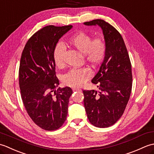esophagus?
<instances>
[{
  "label": "esophagus",
  "mask_w": 154,
  "mask_h": 154,
  "mask_svg": "<svg viewBox=\"0 0 154 154\" xmlns=\"http://www.w3.org/2000/svg\"><path fill=\"white\" fill-rule=\"evenodd\" d=\"M81 91V89H76V88H74V89H73V91Z\"/></svg>",
  "instance_id": "esophagus-1"
}]
</instances>
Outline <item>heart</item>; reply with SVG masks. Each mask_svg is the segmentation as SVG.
I'll return each instance as SVG.
<instances>
[{
	"mask_svg": "<svg viewBox=\"0 0 154 154\" xmlns=\"http://www.w3.org/2000/svg\"><path fill=\"white\" fill-rule=\"evenodd\" d=\"M68 42L78 51L83 54L85 61L93 66L99 65L105 56L106 45L101 38L92 39L90 35L81 32L72 35ZM65 51V48L62 43L57 44L54 48L53 59L58 68L64 66ZM91 76V72L89 68L73 69L63 75V82L67 86L79 88L82 87Z\"/></svg>",
	"mask_w": 154,
	"mask_h": 154,
	"instance_id": "b5f03b06",
	"label": "heart"
}]
</instances>
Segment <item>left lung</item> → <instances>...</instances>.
Segmentation results:
<instances>
[{"label":"left lung","instance_id":"8db88e82","mask_svg":"<svg viewBox=\"0 0 154 154\" xmlns=\"http://www.w3.org/2000/svg\"><path fill=\"white\" fill-rule=\"evenodd\" d=\"M102 28L106 45L100 69L91 81L100 90H84V106L89 122L98 128H107L122 116L132 86V65L122 35L103 20L84 23Z\"/></svg>","mask_w":154,"mask_h":154}]
</instances>
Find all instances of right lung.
I'll use <instances>...</instances> for the list:
<instances>
[{"label":"right lung","mask_w":154,"mask_h":154,"mask_svg":"<svg viewBox=\"0 0 154 154\" xmlns=\"http://www.w3.org/2000/svg\"><path fill=\"white\" fill-rule=\"evenodd\" d=\"M47 26L35 32L25 45L19 67L23 104L37 126L48 131L60 128L66 120L71 89L59 87L53 51L59 40L72 28Z\"/></svg>","instance_id":"right-lung-1"}]
</instances>
